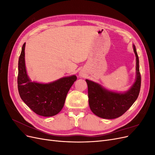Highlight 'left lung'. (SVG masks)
<instances>
[{
    "mask_svg": "<svg viewBox=\"0 0 155 155\" xmlns=\"http://www.w3.org/2000/svg\"><path fill=\"white\" fill-rule=\"evenodd\" d=\"M137 58V79L129 90L125 93L109 91L99 84L86 79L88 85V104L94 114L105 119H114L123 115L137 100L141 87L139 59L133 45Z\"/></svg>",
    "mask_w": 155,
    "mask_h": 155,
    "instance_id": "obj_1",
    "label": "left lung"
}]
</instances>
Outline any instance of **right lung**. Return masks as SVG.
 Here are the masks:
<instances>
[{
    "instance_id": "1",
    "label": "right lung",
    "mask_w": 155,
    "mask_h": 155,
    "mask_svg": "<svg viewBox=\"0 0 155 155\" xmlns=\"http://www.w3.org/2000/svg\"><path fill=\"white\" fill-rule=\"evenodd\" d=\"M25 45H22L18 63L17 84L19 95L37 114L45 117L56 115L63 109L67 93L77 77L74 75L48 84L31 82L26 70Z\"/></svg>"
}]
</instances>
